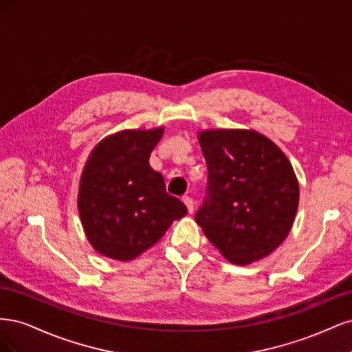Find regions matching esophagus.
<instances>
[{"label":"esophagus","mask_w":352,"mask_h":352,"mask_svg":"<svg viewBox=\"0 0 352 352\" xmlns=\"http://www.w3.org/2000/svg\"><path fill=\"white\" fill-rule=\"evenodd\" d=\"M182 201L185 202V206H186L188 211H189V212H194V199L190 198V197H184Z\"/></svg>","instance_id":"34e87169"}]
</instances>
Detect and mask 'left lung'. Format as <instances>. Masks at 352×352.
I'll return each mask as SVG.
<instances>
[{"instance_id": "8db88e82", "label": "left lung", "mask_w": 352, "mask_h": 352, "mask_svg": "<svg viewBox=\"0 0 352 352\" xmlns=\"http://www.w3.org/2000/svg\"><path fill=\"white\" fill-rule=\"evenodd\" d=\"M198 141L208 167V194L197 223L232 264L267 257L286 239L300 202L289 160L252 129H206Z\"/></svg>"}]
</instances>
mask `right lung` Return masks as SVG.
Returning <instances> with one entry per match:
<instances>
[{"instance_id":"obj_1","label":"right lung","mask_w":352,"mask_h":352,"mask_svg":"<svg viewBox=\"0 0 352 352\" xmlns=\"http://www.w3.org/2000/svg\"><path fill=\"white\" fill-rule=\"evenodd\" d=\"M163 133V126L116 132L95 145L85 163L78 210L85 235L104 257L136 258L188 212L150 166Z\"/></svg>"}]
</instances>
